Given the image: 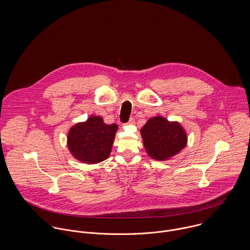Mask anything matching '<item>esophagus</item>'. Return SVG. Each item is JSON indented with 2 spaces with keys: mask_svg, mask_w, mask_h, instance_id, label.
I'll use <instances>...</instances> for the list:
<instances>
[{
  "mask_svg": "<svg viewBox=\"0 0 250 250\" xmlns=\"http://www.w3.org/2000/svg\"><path fill=\"white\" fill-rule=\"evenodd\" d=\"M134 123H135V119H134V118H130L127 124H128V125H133Z\"/></svg>",
  "mask_w": 250,
  "mask_h": 250,
  "instance_id": "1",
  "label": "esophagus"
}]
</instances>
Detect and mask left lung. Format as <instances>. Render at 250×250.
Here are the masks:
<instances>
[{"label":"left lung","instance_id":"obj_1","mask_svg":"<svg viewBox=\"0 0 250 250\" xmlns=\"http://www.w3.org/2000/svg\"><path fill=\"white\" fill-rule=\"evenodd\" d=\"M144 148L149 157L167 161L182 151L188 143L185 129L177 121L164 116L151 117L141 129Z\"/></svg>","mask_w":250,"mask_h":250}]
</instances>
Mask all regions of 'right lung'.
<instances>
[{
    "mask_svg": "<svg viewBox=\"0 0 250 250\" xmlns=\"http://www.w3.org/2000/svg\"><path fill=\"white\" fill-rule=\"evenodd\" d=\"M118 126L106 124L101 116L90 115L86 121L76 123L67 135L72 156L84 164H97L108 158Z\"/></svg>",
    "mask_w": 250,
    "mask_h": 250,
    "instance_id": "1",
    "label": "right lung"
}]
</instances>
